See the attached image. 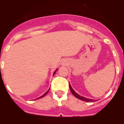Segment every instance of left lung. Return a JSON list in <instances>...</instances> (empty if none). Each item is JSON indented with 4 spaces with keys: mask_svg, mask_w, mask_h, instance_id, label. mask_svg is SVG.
Masks as SVG:
<instances>
[{
    "mask_svg": "<svg viewBox=\"0 0 124 124\" xmlns=\"http://www.w3.org/2000/svg\"><path fill=\"white\" fill-rule=\"evenodd\" d=\"M69 86H70V91H71V93L73 94V95H74V96H75L76 97V98H78V99H80V100L84 101H85V102H94L95 101V100H93V99H88V98H86V97H83V96H79V94H78L77 93H75V91L73 90V88H72L71 86V85H70V84H69Z\"/></svg>",
    "mask_w": 124,
    "mask_h": 124,
    "instance_id": "8db88e82",
    "label": "left lung"
}]
</instances>
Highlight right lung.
<instances>
[{
  "label": "right lung",
  "mask_w": 124,
  "mask_h": 124,
  "mask_svg": "<svg viewBox=\"0 0 124 124\" xmlns=\"http://www.w3.org/2000/svg\"><path fill=\"white\" fill-rule=\"evenodd\" d=\"M56 71H54V74H55V73H56ZM49 90H50V89H49ZM49 90H48V91H47V92H46V93H45V94H43V96H41V97H39V98H41V97H44V96H45V95H46V94H47V93H48V91H49ZM39 98H37V99H39Z\"/></svg>",
  "instance_id": "right-lung-1"
}]
</instances>
